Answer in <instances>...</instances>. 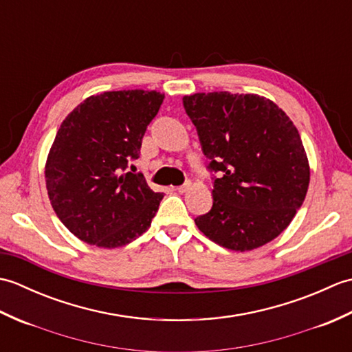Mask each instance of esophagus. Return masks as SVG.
Segmentation results:
<instances>
[{
    "label": "esophagus",
    "instance_id": "1",
    "mask_svg": "<svg viewBox=\"0 0 352 352\" xmlns=\"http://www.w3.org/2000/svg\"><path fill=\"white\" fill-rule=\"evenodd\" d=\"M190 186H192V183H190V182H186L183 186H177L175 190H177V192H180V193H184V192H188V190L190 189Z\"/></svg>",
    "mask_w": 352,
    "mask_h": 352
}]
</instances>
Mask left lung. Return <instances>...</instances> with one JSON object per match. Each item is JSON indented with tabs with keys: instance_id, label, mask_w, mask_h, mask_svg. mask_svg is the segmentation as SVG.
<instances>
[{
	"instance_id": "left-lung-1",
	"label": "left lung",
	"mask_w": 352,
	"mask_h": 352,
	"mask_svg": "<svg viewBox=\"0 0 352 352\" xmlns=\"http://www.w3.org/2000/svg\"><path fill=\"white\" fill-rule=\"evenodd\" d=\"M214 178L212 210L195 219L223 248L251 251L289 227L304 203L310 166L290 118L256 94L183 96Z\"/></svg>"
}]
</instances>
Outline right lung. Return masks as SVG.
Here are the masks:
<instances>
[{
    "instance_id": "right-lung-1",
    "label": "right lung",
    "mask_w": 352,
    "mask_h": 352,
    "mask_svg": "<svg viewBox=\"0 0 352 352\" xmlns=\"http://www.w3.org/2000/svg\"><path fill=\"white\" fill-rule=\"evenodd\" d=\"M163 98L142 89L102 92L65 118L45 163V182L58 219L80 241L119 248L151 226L163 193L126 168L139 157Z\"/></svg>"
}]
</instances>
